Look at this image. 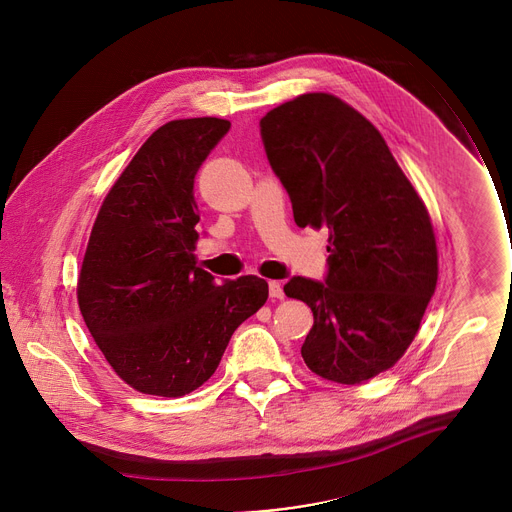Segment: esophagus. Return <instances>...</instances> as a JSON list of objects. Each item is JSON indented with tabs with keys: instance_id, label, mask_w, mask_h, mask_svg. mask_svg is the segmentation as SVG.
Returning a JSON list of instances; mask_svg holds the SVG:
<instances>
[{
	"instance_id": "obj_1",
	"label": "esophagus",
	"mask_w": 512,
	"mask_h": 512,
	"mask_svg": "<svg viewBox=\"0 0 512 512\" xmlns=\"http://www.w3.org/2000/svg\"><path fill=\"white\" fill-rule=\"evenodd\" d=\"M268 293H270V297H274V299H284L282 284H280V282H276V280L268 282Z\"/></svg>"
}]
</instances>
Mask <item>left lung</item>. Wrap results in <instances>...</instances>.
Masks as SVG:
<instances>
[{"instance_id": "obj_1", "label": "left lung", "mask_w": 512, "mask_h": 512, "mask_svg": "<svg viewBox=\"0 0 512 512\" xmlns=\"http://www.w3.org/2000/svg\"><path fill=\"white\" fill-rule=\"evenodd\" d=\"M299 228L328 230L324 282L293 276L313 311L301 347L315 374L359 384L395 365L436 292L430 215L374 124L330 94H303L259 122Z\"/></svg>"}]
</instances>
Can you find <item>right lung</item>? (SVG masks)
<instances>
[{
	"instance_id": "obj_1",
	"label": "right lung",
	"mask_w": 512,
	"mask_h": 512,
	"mask_svg": "<svg viewBox=\"0 0 512 512\" xmlns=\"http://www.w3.org/2000/svg\"><path fill=\"white\" fill-rule=\"evenodd\" d=\"M215 117L163 124L105 197L78 305L107 363L134 390L180 397L207 382L234 330L267 301L259 276L195 267V174L228 134Z\"/></svg>"
}]
</instances>
